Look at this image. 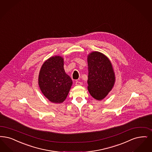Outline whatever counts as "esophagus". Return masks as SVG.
Returning a JSON list of instances; mask_svg holds the SVG:
<instances>
[{
	"instance_id": "esophagus-1",
	"label": "esophagus",
	"mask_w": 152,
	"mask_h": 152,
	"mask_svg": "<svg viewBox=\"0 0 152 152\" xmlns=\"http://www.w3.org/2000/svg\"><path fill=\"white\" fill-rule=\"evenodd\" d=\"M83 85V83L80 82V81H76V85H77V86H80V85Z\"/></svg>"
}]
</instances>
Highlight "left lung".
<instances>
[{
  "label": "left lung",
  "mask_w": 152,
  "mask_h": 152,
  "mask_svg": "<svg viewBox=\"0 0 152 152\" xmlns=\"http://www.w3.org/2000/svg\"><path fill=\"white\" fill-rule=\"evenodd\" d=\"M88 89L97 100L106 97L113 88L115 73L111 61L107 56L98 51L88 55Z\"/></svg>",
  "instance_id": "1"
}]
</instances>
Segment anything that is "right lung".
<instances>
[{
    "label": "right lung",
    "instance_id": "obj_1",
    "mask_svg": "<svg viewBox=\"0 0 152 152\" xmlns=\"http://www.w3.org/2000/svg\"><path fill=\"white\" fill-rule=\"evenodd\" d=\"M38 84L50 102L61 103L66 99L72 81L65 72L61 56H52L44 62L39 73Z\"/></svg>",
    "mask_w": 152,
    "mask_h": 152
}]
</instances>
